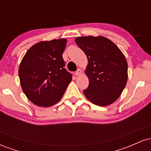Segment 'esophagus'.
Masks as SVG:
<instances>
[{
  "label": "esophagus",
  "instance_id": "1",
  "mask_svg": "<svg viewBox=\"0 0 151 151\" xmlns=\"http://www.w3.org/2000/svg\"><path fill=\"white\" fill-rule=\"evenodd\" d=\"M75 75L76 76H78V75H80V74H81V70H80V69H78V70L76 71L75 72Z\"/></svg>",
  "mask_w": 151,
  "mask_h": 151
}]
</instances>
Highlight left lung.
Segmentation results:
<instances>
[{"instance_id": "1", "label": "left lung", "mask_w": 151, "mask_h": 151, "mask_svg": "<svg viewBox=\"0 0 151 151\" xmlns=\"http://www.w3.org/2000/svg\"><path fill=\"white\" fill-rule=\"evenodd\" d=\"M75 42L88 59L85 73L89 86L83 91L85 96L100 106L114 103L127 82L128 64L124 54L103 36L78 37Z\"/></svg>"}]
</instances>
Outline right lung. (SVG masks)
I'll use <instances>...</instances> for the list:
<instances>
[{
  "instance_id": "right-lung-1",
  "label": "right lung",
  "mask_w": 151,
  "mask_h": 151,
  "mask_svg": "<svg viewBox=\"0 0 151 151\" xmlns=\"http://www.w3.org/2000/svg\"><path fill=\"white\" fill-rule=\"evenodd\" d=\"M66 45V39L40 42L22 58L18 70L20 84L35 105L48 107L57 104L72 81L62 58Z\"/></svg>"
}]
</instances>
